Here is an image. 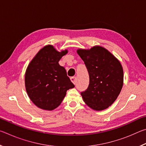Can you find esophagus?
<instances>
[{
	"label": "esophagus",
	"instance_id": "esophagus-1",
	"mask_svg": "<svg viewBox=\"0 0 146 146\" xmlns=\"http://www.w3.org/2000/svg\"><path fill=\"white\" fill-rule=\"evenodd\" d=\"M70 79H71V82H72L74 84H75L76 82V76H72V77L70 78Z\"/></svg>",
	"mask_w": 146,
	"mask_h": 146
}]
</instances>
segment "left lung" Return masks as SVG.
<instances>
[{"label":"left lung","mask_w":146,"mask_h":146,"mask_svg":"<svg viewBox=\"0 0 146 146\" xmlns=\"http://www.w3.org/2000/svg\"><path fill=\"white\" fill-rule=\"evenodd\" d=\"M90 75L87 90L81 93L85 103L95 111L106 110L113 104L122 90L123 71L120 61L106 48L95 46L78 49Z\"/></svg>","instance_id":"1"}]
</instances>
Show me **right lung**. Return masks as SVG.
<instances>
[{
  "instance_id": "1",
  "label": "right lung",
  "mask_w": 146,
  "mask_h": 146,
  "mask_svg": "<svg viewBox=\"0 0 146 146\" xmlns=\"http://www.w3.org/2000/svg\"><path fill=\"white\" fill-rule=\"evenodd\" d=\"M67 53V49L59 52L52 45L45 46L26 69V92L34 104L42 110H55L62 102L67 90L75 87L65 68L58 64Z\"/></svg>"
}]
</instances>
